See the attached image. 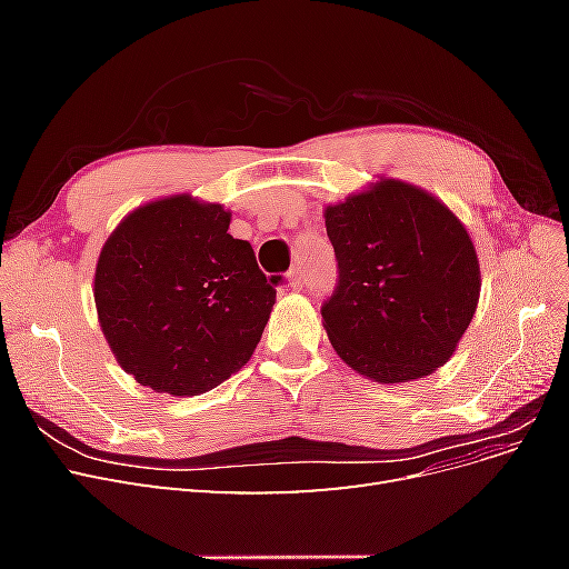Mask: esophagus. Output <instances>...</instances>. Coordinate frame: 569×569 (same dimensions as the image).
<instances>
[{
  "label": "esophagus",
  "mask_w": 569,
  "mask_h": 569,
  "mask_svg": "<svg viewBox=\"0 0 569 569\" xmlns=\"http://www.w3.org/2000/svg\"><path fill=\"white\" fill-rule=\"evenodd\" d=\"M303 268L301 266H295V268H291L289 270V284L291 287H295V289H301L303 287Z\"/></svg>",
  "instance_id": "obj_1"
}]
</instances>
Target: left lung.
Instances as JSON below:
<instances>
[{
	"instance_id": "8db88e82",
	"label": "left lung",
	"mask_w": 569,
	"mask_h": 569,
	"mask_svg": "<svg viewBox=\"0 0 569 569\" xmlns=\"http://www.w3.org/2000/svg\"><path fill=\"white\" fill-rule=\"evenodd\" d=\"M339 280L320 308L337 356L380 385L432 375L477 311L479 261L449 206L401 180L325 209Z\"/></svg>"
}]
</instances>
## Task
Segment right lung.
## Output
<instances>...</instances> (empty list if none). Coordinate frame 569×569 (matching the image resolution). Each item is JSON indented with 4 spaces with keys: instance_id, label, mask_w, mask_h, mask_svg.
<instances>
[{
    "instance_id": "obj_1",
    "label": "right lung",
    "mask_w": 569,
    "mask_h": 569,
    "mask_svg": "<svg viewBox=\"0 0 569 569\" xmlns=\"http://www.w3.org/2000/svg\"><path fill=\"white\" fill-rule=\"evenodd\" d=\"M230 211L189 194L149 201L111 232L94 272L101 332L142 387L197 396L251 358L282 278H266Z\"/></svg>"
}]
</instances>
